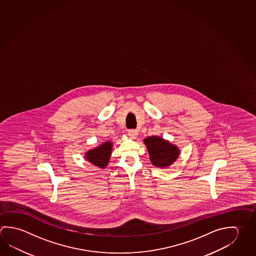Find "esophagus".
Returning a JSON list of instances; mask_svg holds the SVG:
<instances>
[{"label": "esophagus", "mask_w": 256, "mask_h": 256, "mask_svg": "<svg viewBox=\"0 0 256 256\" xmlns=\"http://www.w3.org/2000/svg\"><path fill=\"white\" fill-rule=\"evenodd\" d=\"M128 134L132 138H134L138 136V130H128Z\"/></svg>", "instance_id": "34e87169"}]
</instances>
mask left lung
I'll use <instances>...</instances> for the list:
<instances>
[{
	"instance_id": "left-lung-1",
	"label": "left lung",
	"mask_w": 256,
	"mask_h": 256,
	"mask_svg": "<svg viewBox=\"0 0 256 256\" xmlns=\"http://www.w3.org/2000/svg\"><path fill=\"white\" fill-rule=\"evenodd\" d=\"M144 142L148 148L150 160L156 167L170 166L179 156L178 148L158 136H150Z\"/></svg>"
}]
</instances>
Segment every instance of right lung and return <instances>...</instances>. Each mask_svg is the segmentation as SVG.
I'll return each mask as SVG.
<instances>
[{
  "mask_svg": "<svg viewBox=\"0 0 256 256\" xmlns=\"http://www.w3.org/2000/svg\"><path fill=\"white\" fill-rule=\"evenodd\" d=\"M112 144L110 142H106L100 146L98 148H95L94 150L88 151L86 152V159L94 164V166L105 168L108 164L110 156L112 154Z\"/></svg>",
  "mask_w": 256,
  "mask_h": 256,
  "instance_id": "right-lung-1",
  "label": "right lung"
}]
</instances>
